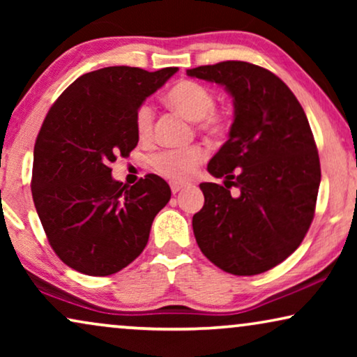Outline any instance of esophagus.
<instances>
[{
  "mask_svg": "<svg viewBox=\"0 0 357 357\" xmlns=\"http://www.w3.org/2000/svg\"><path fill=\"white\" fill-rule=\"evenodd\" d=\"M187 187V183H182V182H170V190H172V193H178L180 190Z\"/></svg>",
  "mask_w": 357,
  "mask_h": 357,
  "instance_id": "obj_1",
  "label": "esophagus"
}]
</instances>
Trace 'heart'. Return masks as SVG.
<instances>
[{"mask_svg":"<svg viewBox=\"0 0 357 357\" xmlns=\"http://www.w3.org/2000/svg\"><path fill=\"white\" fill-rule=\"evenodd\" d=\"M165 102L188 120L197 121L199 131L218 138L229 130V116L214 110L216 97L209 87L199 82L183 79L175 82L165 94ZM154 110L148 102L141 104L135 112V128L139 138H148L153 131ZM204 149L199 144L180 149H164L153 155L151 164L155 172L162 174L174 182H185L204 159Z\"/></svg>","mask_w":357,"mask_h":357,"instance_id":"b5f03b06","label":"heart"}]
</instances>
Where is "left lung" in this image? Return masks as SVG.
I'll list each match as a JSON object with an SVG mask.
<instances>
[{"label":"left lung","mask_w":357,"mask_h":357,"mask_svg":"<svg viewBox=\"0 0 357 357\" xmlns=\"http://www.w3.org/2000/svg\"><path fill=\"white\" fill-rule=\"evenodd\" d=\"M187 75L224 86L234 102L229 139L208 164L224 185H199L195 238L221 270L260 275L301 245L314 219L321 175L309 120L289 87L261 66L221 61Z\"/></svg>","instance_id":"8db88e82"}]
</instances>
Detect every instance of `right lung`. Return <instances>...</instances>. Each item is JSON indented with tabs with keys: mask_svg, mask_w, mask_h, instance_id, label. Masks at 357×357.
<instances>
[{
	"mask_svg": "<svg viewBox=\"0 0 357 357\" xmlns=\"http://www.w3.org/2000/svg\"><path fill=\"white\" fill-rule=\"evenodd\" d=\"M175 73L102 68L77 77L48 110L33 146L32 198L52 248L73 270L109 276L144 250L170 188L154 174L128 187L110 164L136 148V109Z\"/></svg>",
	"mask_w": 357,
	"mask_h": 357,
	"instance_id": "add662e5",
	"label": "right lung"
}]
</instances>
